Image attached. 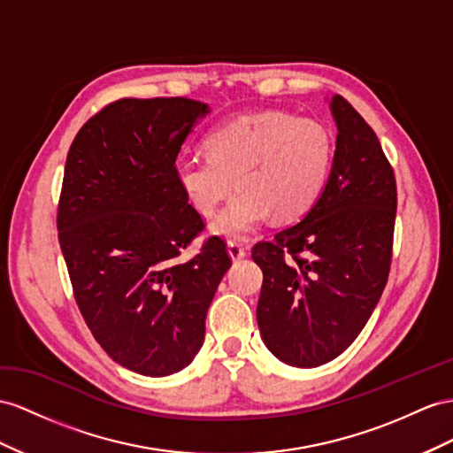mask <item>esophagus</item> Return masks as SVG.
Returning a JSON list of instances; mask_svg holds the SVG:
<instances>
[{"instance_id":"34e87169","label":"esophagus","mask_w":453,"mask_h":453,"mask_svg":"<svg viewBox=\"0 0 453 453\" xmlns=\"http://www.w3.org/2000/svg\"><path fill=\"white\" fill-rule=\"evenodd\" d=\"M227 250H229V257L234 258V260H241V258H245L247 257V252H249V247L247 245H242V242H239V241H227Z\"/></svg>"}]
</instances>
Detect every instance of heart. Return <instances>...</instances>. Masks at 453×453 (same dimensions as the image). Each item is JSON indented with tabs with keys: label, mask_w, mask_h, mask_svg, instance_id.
Here are the masks:
<instances>
[{
	"label": "heart",
	"mask_w": 453,
	"mask_h": 453,
	"mask_svg": "<svg viewBox=\"0 0 453 453\" xmlns=\"http://www.w3.org/2000/svg\"><path fill=\"white\" fill-rule=\"evenodd\" d=\"M206 157H181L176 180L203 216L237 193L214 219V234L245 237L262 219L287 224L308 214L326 191L334 139L321 122L280 111L237 116L206 134Z\"/></svg>",
	"instance_id": "1"
}]
</instances>
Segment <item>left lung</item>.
Masks as SVG:
<instances>
[{
  "instance_id": "8db88e82",
  "label": "left lung",
  "mask_w": 453,
  "mask_h": 453,
  "mask_svg": "<svg viewBox=\"0 0 453 453\" xmlns=\"http://www.w3.org/2000/svg\"><path fill=\"white\" fill-rule=\"evenodd\" d=\"M337 150L326 191L303 222L258 241L257 319L270 352L295 367L341 356L385 291L396 219V178L364 116L334 96Z\"/></svg>"
}]
</instances>
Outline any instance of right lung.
I'll return each mask as SVG.
<instances>
[{
    "label": "right lung",
    "mask_w": 453,
    "mask_h": 453,
    "mask_svg": "<svg viewBox=\"0 0 453 453\" xmlns=\"http://www.w3.org/2000/svg\"><path fill=\"white\" fill-rule=\"evenodd\" d=\"M204 103L124 97L80 127L68 149L57 235L73 295L116 364L165 377L193 362L231 257L185 199L176 158Z\"/></svg>",
    "instance_id": "1"
}]
</instances>
